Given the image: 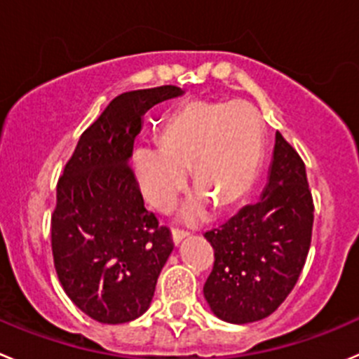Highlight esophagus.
I'll return each instance as SVG.
<instances>
[{
	"label": "esophagus",
	"mask_w": 359,
	"mask_h": 359,
	"mask_svg": "<svg viewBox=\"0 0 359 359\" xmlns=\"http://www.w3.org/2000/svg\"><path fill=\"white\" fill-rule=\"evenodd\" d=\"M187 235H189V233L182 231V229H173V231H172V240H173V243H175V245H179V243L182 242V240L186 238Z\"/></svg>",
	"instance_id": "esophagus-1"
}]
</instances>
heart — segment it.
<instances>
[{
    "instance_id": "1",
    "label": "heart",
    "mask_w": 359,
    "mask_h": 359,
    "mask_svg": "<svg viewBox=\"0 0 359 359\" xmlns=\"http://www.w3.org/2000/svg\"><path fill=\"white\" fill-rule=\"evenodd\" d=\"M261 152V126L252 107L194 100L165 121L161 144L138 145L133 166L142 191L159 210L172 207L191 170L201 194L184 208L182 217L196 222L207 215V199L229 210L250 193Z\"/></svg>"
}]
</instances>
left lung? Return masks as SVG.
<instances>
[{
	"label": "left lung",
	"mask_w": 359,
	"mask_h": 359,
	"mask_svg": "<svg viewBox=\"0 0 359 359\" xmlns=\"http://www.w3.org/2000/svg\"><path fill=\"white\" fill-rule=\"evenodd\" d=\"M312 224L314 201L305 163L277 131L261 200L205 233L215 257L203 286L212 312L235 325L276 312L304 270Z\"/></svg>",
	"instance_id": "obj_1"
}]
</instances>
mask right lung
<instances>
[{
	"mask_svg": "<svg viewBox=\"0 0 359 359\" xmlns=\"http://www.w3.org/2000/svg\"><path fill=\"white\" fill-rule=\"evenodd\" d=\"M180 95V87L159 86L116 96L83 131L57 180L55 272L69 300L98 323L140 318L173 250L170 228L144 207L128 161L144 114Z\"/></svg>",
	"mask_w": 359,
	"mask_h": 359,
	"instance_id": "right-lung-1",
	"label": "right lung"
}]
</instances>
